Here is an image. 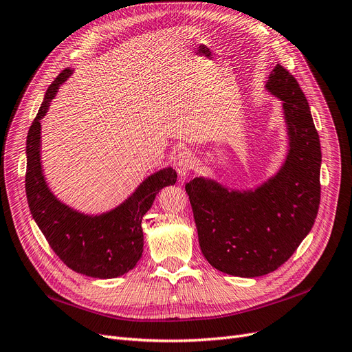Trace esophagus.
<instances>
[{"mask_svg": "<svg viewBox=\"0 0 352 352\" xmlns=\"http://www.w3.org/2000/svg\"><path fill=\"white\" fill-rule=\"evenodd\" d=\"M174 166L181 178H186L192 168V156L188 151L179 152L174 158Z\"/></svg>", "mask_w": 352, "mask_h": 352, "instance_id": "1", "label": "esophagus"}]
</instances>
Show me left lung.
<instances>
[{
  "label": "left lung",
  "instance_id": "1",
  "mask_svg": "<svg viewBox=\"0 0 352 352\" xmlns=\"http://www.w3.org/2000/svg\"><path fill=\"white\" fill-rule=\"evenodd\" d=\"M265 89L283 102L287 127L289 151L278 171L252 188H230L209 177L186 186L204 258L245 278L287 261L314 226L320 203V142L303 91L280 63Z\"/></svg>",
  "mask_w": 352,
  "mask_h": 352
}]
</instances>
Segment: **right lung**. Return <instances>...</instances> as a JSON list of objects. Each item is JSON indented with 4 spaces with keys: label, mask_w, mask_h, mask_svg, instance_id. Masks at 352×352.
<instances>
[{
    "label": "right lung",
    "mask_w": 352,
    "mask_h": 352,
    "mask_svg": "<svg viewBox=\"0 0 352 352\" xmlns=\"http://www.w3.org/2000/svg\"><path fill=\"white\" fill-rule=\"evenodd\" d=\"M72 72V68L63 69L49 85L29 129L25 142V194L36 225L63 264L93 278H116L133 270L142 258V219L160 190L175 184L177 173L171 166L160 169L143 179L119 206L98 214L80 212L60 201L49 188L43 174L41 120L59 87Z\"/></svg>",
    "instance_id": "add662e5"
}]
</instances>
